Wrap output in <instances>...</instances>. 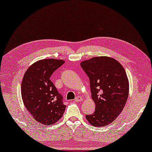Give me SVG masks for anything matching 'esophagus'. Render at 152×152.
Instances as JSON below:
<instances>
[{
	"instance_id": "34e87169",
	"label": "esophagus",
	"mask_w": 152,
	"mask_h": 152,
	"mask_svg": "<svg viewBox=\"0 0 152 152\" xmlns=\"http://www.w3.org/2000/svg\"><path fill=\"white\" fill-rule=\"evenodd\" d=\"M75 101L76 102H81V101H83V98L81 97V96H77L75 98Z\"/></svg>"
}]
</instances>
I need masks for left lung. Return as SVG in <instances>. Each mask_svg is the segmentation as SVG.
<instances>
[{
  "label": "left lung",
  "mask_w": 152,
  "mask_h": 152,
  "mask_svg": "<svg viewBox=\"0 0 152 152\" xmlns=\"http://www.w3.org/2000/svg\"><path fill=\"white\" fill-rule=\"evenodd\" d=\"M90 80L96 110L86 119L95 127L112 123L123 111L129 96V80L124 67L115 58L93 57L80 63Z\"/></svg>",
  "instance_id": "obj_1"
}]
</instances>
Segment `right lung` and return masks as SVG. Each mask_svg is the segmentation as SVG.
I'll use <instances>...</instances> for the list:
<instances>
[{
  "label": "right lung",
  "instance_id": "add662e5",
  "mask_svg": "<svg viewBox=\"0 0 152 152\" xmlns=\"http://www.w3.org/2000/svg\"><path fill=\"white\" fill-rule=\"evenodd\" d=\"M65 61L48 58L29 67L21 83V96L26 110L38 123L51 125L63 116L66 106L63 97L50 80L56 69Z\"/></svg>",
  "mask_w": 152,
  "mask_h": 152
}]
</instances>
